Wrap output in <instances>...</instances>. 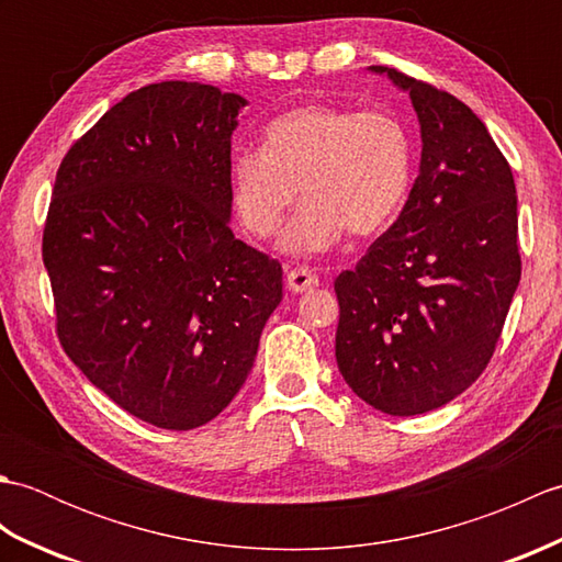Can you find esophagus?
<instances>
[{"label":"esophagus","instance_id":"1","mask_svg":"<svg viewBox=\"0 0 562 562\" xmlns=\"http://www.w3.org/2000/svg\"><path fill=\"white\" fill-rule=\"evenodd\" d=\"M318 282H321L318 274H316L312 268L300 266V268H294V270L288 272V288H290L292 292H296V294L318 288Z\"/></svg>","mask_w":562,"mask_h":562}]
</instances>
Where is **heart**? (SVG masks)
Instances as JSON below:
<instances>
[{"instance_id": "heart-1", "label": "heart", "mask_w": 562, "mask_h": 562, "mask_svg": "<svg viewBox=\"0 0 562 562\" xmlns=\"http://www.w3.org/2000/svg\"><path fill=\"white\" fill-rule=\"evenodd\" d=\"M413 176L415 139L401 115L304 103L272 117L260 149L234 154L229 200L250 236L272 238L302 193L284 248L316 256L336 248L345 232H384L408 200Z\"/></svg>"}]
</instances>
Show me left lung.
<instances>
[{
    "mask_svg": "<svg viewBox=\"0 0 562 562\" xmlns=\"http://www.w3.org/2000/svg\"><path fill=\"white\" fill-rule=\"evenodd\" d=\"M372 69L411 93L423 159L398 220L336 278V360L372 408L420 415L469 389L497 348L521 278L517 188L469 105Z\"/></svg>",
    "mask_w": 562,
    "mask_h": 562,
    "instance_id": "1",
    "label": "left lung"
}]
</instances>
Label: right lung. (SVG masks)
<instances>
[{"label":"right lung","mask_w":562,"mask_h":562,"mask_svg":"<svg viewBox=\"0 0 562 562\" xmlns=\"http://www.w3.org/2000/svg\"><path fill=\"white\" fill-rule=\"evenodd\" d=\"M238 93L149 83L65 154L43 229L57 338L93 386L161 429L217 417L254 367L282 266L229 229Z\"/></svg>","instance_id":"add662e5"}]
</instances>
